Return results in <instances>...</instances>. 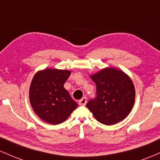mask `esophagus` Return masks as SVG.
Wrapping results in <instances>:
<instances>
[{
    "instance_id": "34e87169",
    "label": "esophagus",
    "mask_w": 160,
    "mask_h": 160,
    "mask_svg": "<svg viewBox=\"0 0 160 160\" xmlns=\"http://www.w3.org/2000/svg\"><path fill=\"white\" fill-rule=\"evenodd\" d=\"M86 103H87V99H86V98H82V99L78 101V104H79L80 106H85Z\"/></svg>"
}]
</instances>
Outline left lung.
I'll return each mask as SVG.
<instances>
[{"instance_id":"left-lung-1","label":"left lung","mask_w":160,"mask_h":160,"mask_svg":"<svg viewBox=\"0 0 160 160\" xmlns=\"http://www.w3.org/2000/svg\"><path fill=\"white\" fill-rule=\"evenodd\" d=\"M90 77L96 84L97 98L86 107L95 119L107 125L125 119L135 100V88L130 77L115 67H106Z\"/></svg>"}]
</instances>
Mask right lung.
<instances>
[{
    "mask_svg": "<svg viewBox=\"0 0 160 160\" xmlns=\"http://www.w3.org/2000/svg\"><path fill=\"white\" fill-rule=\"evenodd\" d=\"M70 74V70L48 68L34 75L29 88V101L41 120L51 125L60 124L78 107L63 86Z\"/></svg>",
    "mask_w": 160,
    "mask_h": 160,
    "instance_id": "add662e5",
    "label": "right lung"
}]
</instances>
